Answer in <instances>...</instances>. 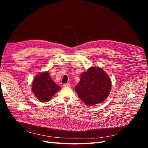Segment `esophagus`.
Segmentation results:
<instances>
[{
	"label": "esophagus",
	"instance_id": "obj_1",
	"mask_svg": "<svg viewBox=\"0 0 148 148\" xmlns=\"http://www.w3.org/2000/svg\"><path fill=\"white\" fill-rule=\"evenodd\" d=\"M64 87H66V86H70V83H65V84H64Z\"/></svg>",
	"mask_w": 148,
	"mask_h": 148
}]
</instances>
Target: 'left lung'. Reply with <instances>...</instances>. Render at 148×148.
Here are the masks:
<instances>
[{"label":"left lung","mask_w":148,"mask_h":148,"mask_svg":"<svg viewBox=\"0 0 148 148\" xmlns=\"http://www.w3.org/2000/svg\"><path fill=\"white\" fill-rule=\"evenodd\" d=\"M111 86V80L104 70L99 67H91L82 73L75 91L85 104L93 106L108 97Z\"/></svg>","instance_id":"obj_1"}]
</instances>
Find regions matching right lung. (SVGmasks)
Returning a JSON list of instances; mask_svg holds the SVG:
<instances>
[{
    "label": "right lung",
    "instance_id": "right-lung-1",
    "mask_svg": "<svg viewBox=\"0 0 148 148\" xmlns=\"http://www.w3.org/2000/svg\"><path fill=\"white\" fill-rule=\"evenodd\" d=\"M59 89L60 87L53 82L47 71L37 75L32 84L34 95L38 100L43 102L50 101Z\"/></svg>",
    "mask_w": 148,
    "mask_h": 148
}]
</instances>
